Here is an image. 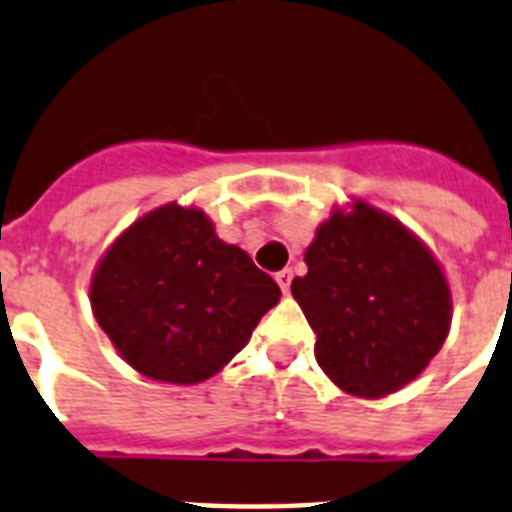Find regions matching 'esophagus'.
<instances>
[{
  "mask_svg": "<svg viewBox=\"0 0 512 512\" xmlns=\"http://www.w3.org/2000/svg\"><path fill=\"white\" fill-rule=\"evenodd\" d=\"M274 280L280 285L282 293H290V282H293V269H280V272L274 274Z\"/></svg>",
  "mask_w": 512,
  "mask_h": 512,
  "instance_id": "obj_1",
  "label": "esophagus"
}]
</instances>
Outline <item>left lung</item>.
Instances as JSON below:
<instances>
[{"label":"left lung","mask_w":512,"mask_h":512,"mask_svg":"<svg viewBox=\"0 0 512 512\" xmlns=\"http://www.w3.org/2000/svg\"><path fill=\"white\" fill-rule=\"evenodd\" d=\"M290 290L316 335V361L358 398L398 392L450 329V290L434 256L400 222L358 201L335 211Z\"/></svg>","instance_id":"1"}]
</instances>
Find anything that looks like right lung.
Here are the masks:
<instances>
[{
  "instance_id": "obj_1",
  "label": "right lung",
  "mask_w": 512,
  "mask_h": 512,
  "mask_svg": "<svg viewBox=\"0 0 512 512\" xmlns=\"http://www.w3.org/2000/svg\"><path fill=\"white\" fill-rule=\"evenodd\" d=\"M280 287L217 238L204 211L170 204L117 238L91 282L96 322L156 382L214 377L248 342Z\"/></svg>"
}]
</instances>
